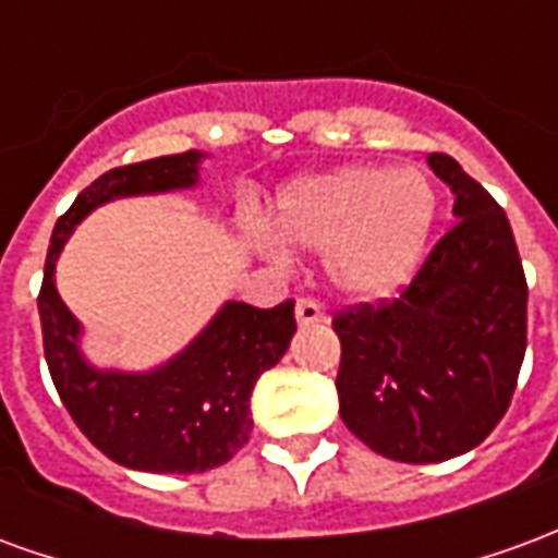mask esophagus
<instances>
[{"mask_svg":"<svg viewBox=\"0 0 558 558\" xmlns=\"http://www.w3.org/2000/svg\"><path fill=\"white\" fill-rule=\"evenodd\" d=\"M295 323H299L302 328L323 326V323H326V311H323V304L314 302V299H299V302H295Z\"/></svg>","mask_w":558,"mask_h":558,"instance_id":"obj_1","label":"esophagus"}]
</instances>
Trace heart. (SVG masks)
<instances>
[{
	"mask_svg": "<svg viewBox=\"0 0 558 558\" xmlns=\"http://www.w3.org/2000/svg\"><path fill=\"white\" fill-rule=\"evenodd\" d=\"M439 199L415 167H340L287 184L275 203L281 242L326 254L331 287L355 302L398 295L430 247ZM268 256H283L275 235H259Z\"/></svg>",
	"mask_w": 558,
	"mask_h": 558,
	"instance_id": "b5f03b06",
	"label": "heart"
}]
</instances>
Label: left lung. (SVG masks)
Listing matches in <instances>:
<instances>
[{
  "label": "left lung",
  "instance_id": "8db88e82",
  "mask_svg": "<svg viewBox=\"0 0 558 558\" xmlns=\"http://www.w3.org/2000/svg\"><path fill=\"white\" fill-rule=\"evenodd\" d=\"M457 223L400 299L335 319L340 418L398 463H442L502 421L526 355V278L502 206L448 155H427Z\"/></svg>",
  "mask_w": 558,
  "mask_h": 558
}]
</instances>
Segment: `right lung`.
<instances>
[{
	"label": "right lung",
	"instance_id": "1",
	"mask_svg": "<svg viewBox=\"0 0 558 558\" xmlns=\"http://www.w3.org/2000/svg\"><path fill=\"white\" fill-rule=\"evenodd\" d=\"M206 158L194 148L104 172L59 218L44 263L38 314L56 391L98 451L140 472H208L251 439V395L256 379L290 350L292 302L271 311L223 302L167 362L146 371L104 367L83 350L86 331L56 290V263L71 232L95 208L128 196L194 191L203 182Z\"/></svg>",
	"mask_w": 558,
	"mask_h": 558
}]
</instances>
